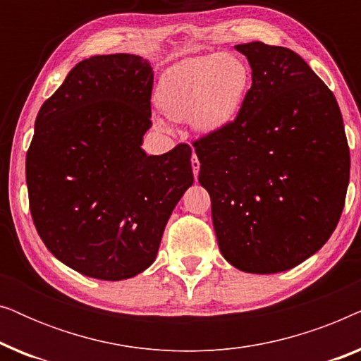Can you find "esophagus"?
I'll list each match as a JSON object with an SVG mask.
<instances>
[{
  "instance_id": "esophagus-1",
  "label": "esophagus",
  "mask_w": 361,
  "mask_h": 361,
  "mask_svg": "<svg viewBox=\"0 0 361 361\" xmlns=\"http://www.w3.org/2000/svg\"><path fill=\"white\" fill-rule=\"evenodd\" d=\"M192 171H194V177L197 179V177H199V171H200V161L197 159L195 152H194V156H192Z\"/></svg>"
}]
</instances>
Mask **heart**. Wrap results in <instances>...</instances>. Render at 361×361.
I'll return each mask as SVG.
<instances>
[{
    "label": "heart",
    "instance_id": "1",
    "mask_svg": "<svg viewBox=\"0 0 361 361\" xmlns=\"http://www.w3.org/2000/svg\"><path fill=\"white\" fill-rule=\"evenodd\" d=\"M250 80V68L236 54L189 57L162 72L156 105L171 120H190L199 133H215L238 115Z\"/></svg>",
    "mask_w": 361,
    "mask_h": 361
}]
</instances>
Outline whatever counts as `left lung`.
Masks as SVG:
<instances>
[{
  "mask_svg": "<svg viewBox=\"0 0 361 361\" xmlns=\"http://www.w3.org/2000/svg\"><path fill=\"white\" fill-rule=\"evenodd\" d=\"M251 88L224 130L194 141L224 258L288 271L327 243L345 205L350 149L334 93L299 54L248 42Z\"/></svg>",
  "mask_w": 361,
  "mask_h": 361,
  "instance_id": "8db88e82",
  "label": "left lung"
}]
</instances>
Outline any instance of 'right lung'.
<instances>
[{
  "label": "right lung",
  "mask_w": 361,
  "mask_h": 361,
  "mask_svg": "<svg viewBox=\"0 0 361 361\" xmlns=\"http://www.w3.org/2000/svg\"><path fill=\"white\" fill-rule=\"evenodd\" d=\"M154 72L133 54L78 62L37 113L26 156L32 221L77 273L121 281L154 263L169 216L194 184L189 145L147 156Z\"/></svg>",
  "instance_id": "1"
}]
</instances>
